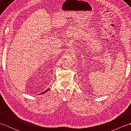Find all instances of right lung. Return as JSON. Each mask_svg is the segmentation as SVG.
Returning a JSON list of instances; mask_svg holds the SVG:
<instances>
[{
	"mask_svg": "<svg viewBox=\"0 0 131 131\" xmlns=\"http://www.w3.org/2000/svg\"><path fill=\"white\" fill-rule=\"evenodd\" d=\"M49 90V89H48V90H47L46 91H44V92H43V93H41V94H43V93H46V92L47 91H48Z\"/></svg>",
	"mask_w": 131,
	"mask_h": 131,
	"instance_id": "obj_1",
	"label": "right lung"
}]
</instances>
